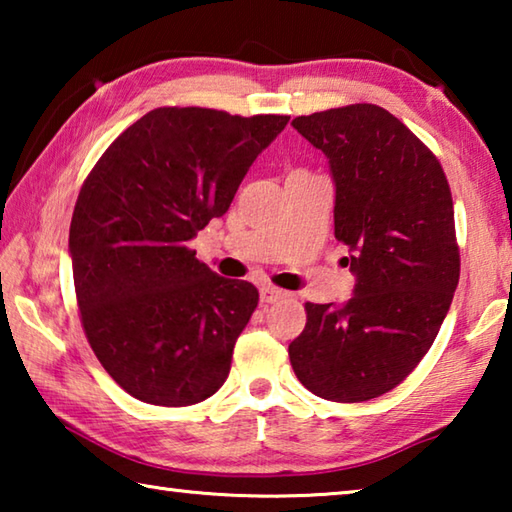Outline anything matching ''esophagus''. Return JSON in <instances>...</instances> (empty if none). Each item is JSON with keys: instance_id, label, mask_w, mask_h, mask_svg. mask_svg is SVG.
I'll list each match as a JSON object with an SVG mask.
<instances>
[{"instance_id": "obj_1", "label": "esophagus", "mask_w": 512, "mask_h": 512, "mask_svg": "<svg viewBox=\"0 0 512 512\" xmlns=\"http://www.w3.org/2000/svg\"><path fill=\"white\" fill-rule=\"evenodd\" d=\"M284 296H287V293H284L282 289H277V287H271V284H264V287L259 289V300H262V302H277Z\"/></svg>"}]
</instances>
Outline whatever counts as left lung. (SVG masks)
<instances>
[{"instance_id": "8db88e82", "label": "left lung", "mask_w": 512, "mask_h": 512, "mask_svg": "<svg viewBox=\"0 0 512 512\" xmlns=\"http://www.w3.org/2000/svg\"><path fill=\"white\" fill-rule=\"evenodd\" d=\"M293 128L329 162L334 235L350 248L354 289L343 305L307 302L289 359L314 395L366 402L418 366L452 305V192L436 155L372 103L296 117Z\"/></svg>"}]
</instances>
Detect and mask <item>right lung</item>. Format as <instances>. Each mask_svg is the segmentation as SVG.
Here are the masks:
<instances>
[{
	"label": "right lung",
	"mask_w": 512,
	"mask_h": 512,
	"mask_svg": "<svg viewBox=\"0 0 512 512\" xmlns=\"http://www.w3.org/2000/svg\"><path fill=\"white\" fill-rule=\"evenodd\" d=\"M287 124L284 115L155 108L85 180L69 225L76 300L94 354L128 395L187 406L228 379L259 293L210 271L189 241L228 212Z\"/></svg>",
	"instance_id": "right-lung-1"
}]
</instances>
